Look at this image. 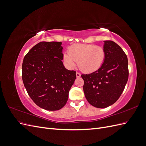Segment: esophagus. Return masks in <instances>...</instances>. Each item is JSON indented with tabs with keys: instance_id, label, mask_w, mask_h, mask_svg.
I'll return each instance as SVG.
<instances>
[{
	"instance_id": "1",
	"label": "esophagus",
	"mask_w": 146,
	"mask_h": 146,
	"mask_svg": "<svg viewBox=\"0 0 146 146\" xmlns=\"http://www.w3.org/2000/svg\"><path fill=\"white\" fill-rule=\"evenodd\" d=\"M76 76H77V78H79V77H80V76H81V74L79 73L78 72H76Z\"/></svg>"
}]
</instances>
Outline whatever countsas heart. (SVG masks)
<instances>
[{
    "mask_svg": "<svg viewBox=\"0 0 146 146\" xmlns=\"http://www.w3.org/2000/svg\"><path fill=\"white\" fill-rule=\"evenodd\" d=\"M106 58V51L100 46L90 44H75L64 53L63 60L68 67L73 68L78 62V68L84 72L91 73L99 69Z\"/></svg>",
    "mask_w": 146,
    "mask_h": 146,
    "instance_id": "b5f03b06",
    "label": "heart"
}]
</instances>
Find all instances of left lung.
I'll list each match as a JSON object with an SVG mask.
<instances>
[{"instance_id":"8db88e82","label":"left lung","mask_w":146,"mask_h":146,"mask_svg":"<svg viewBox=\"0 0 146 146\" xmlns=\"http://www.w3.org/2000/svg\"><path fill=\"white\" fill-rule=\"evenodd\" d=\"M106 58L102 67L89 74H82L83 91L88 102L104 108L118 100L129 78L128 59L122 48L114 41H104Z\"/></svg>"}]
</instances>
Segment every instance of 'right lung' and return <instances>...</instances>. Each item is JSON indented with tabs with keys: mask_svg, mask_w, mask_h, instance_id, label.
Wrapping results in <instances>:
<instances>
[{
	"mask_svg": "<svg viewBox=\"0 0 146 146\" xmlns=\"http://www.w3.org/2000/svg\"><path fill=\"white\" fill-rule=\"evenodd\" d=\"M61 42L42 41L25 55L22 78L30 98L38 107L48 111L62 108L76 78L75 70L66 69L62 60Z\"/></svg>",
	"mask_w": 146,
	"mask_h": 146,
	"instance_id": "add662e5",
	"label": "right lung"
}]
</instances>
